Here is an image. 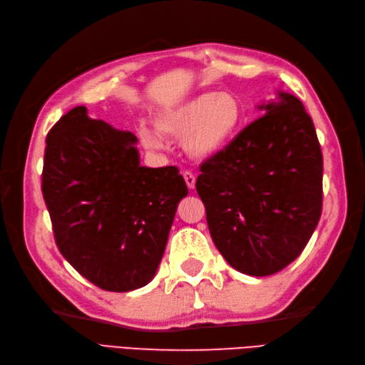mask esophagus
<instances>
[{
    "instance_id": "34e87169",
    "label": "esophagus",
    "mask_w": 365,
    "mask_h": 365,
    "mask_svg": "<svg viewBox=\"0 0 365 365\" xmlns=\"http://www.w3.org/2000/svg\"><path fill=\"white\" fill-rule=\"evenodd\" d=\"M182 176H184V181H185L187 187H189V189H195L196 176H195L190 170H185V172H182Z\"/></svg>"
}]
</instances>
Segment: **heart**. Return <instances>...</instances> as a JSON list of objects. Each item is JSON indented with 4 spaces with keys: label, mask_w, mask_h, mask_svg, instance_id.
Returning a JSON list of instances; mask_svg holds the SVG:
<instances>
[{
    "label": "heart",
    "mask_w": 365,
    "mask_h": 365,
    "mask_svg": "<svg viewBox=\"0 0 365 365\" xmlns=\"http://www.w3.org/2000/svg\"><path fill=\"white\" fill-rule=\"evenodd\" d=\"M244 106L235 94L210 91L164 111L155 120L158 132L143 126L138 137L149 150L163 149L161 137L184 140V149L190 157L207 160L231 145L244 123Z\"/></svg>",
    "instance_id": "heart-1"
}]
</instances>
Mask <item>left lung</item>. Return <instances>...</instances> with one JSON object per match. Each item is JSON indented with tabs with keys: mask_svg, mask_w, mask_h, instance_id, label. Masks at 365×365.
<instances>
[{
	"mask_svg": "<svg viewBox=\"0 0 365 365\" xmlns=\"http://www.w3.org/2000/svg\"><path fill=\"white\" fill-rule=\"evenodd\" d=\"M201 164L196 190L216 248L235 269L262 277L294 262L323 207V155L312 118L288 93Z\"/></svg>",
	"mask_w": 365,
	"mask_h": 365,
	"instance_id": "8db88e82",
	"label": "left lung"
}]
</instances>
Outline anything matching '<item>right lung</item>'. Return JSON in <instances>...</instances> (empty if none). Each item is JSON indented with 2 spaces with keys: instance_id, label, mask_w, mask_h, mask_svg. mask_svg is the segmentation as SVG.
<instances>
[{
  "instance_id": "1",
  "label": "right lung",
  "mask_w": 365,
  "mask_h": 365,
  "mask_svg": "<svg viewBox=\"0 0 365 365\" xmlns=\"http://www.w3.org/2000/svg\"><path fill=\"white\" fill-rule=\"evenodd\" d=\"M137 137L76 106L47 135L42 195L62 256L101 289L148 284L189 190L178 168H143Z\"/></svg>"
}]
</instances>
